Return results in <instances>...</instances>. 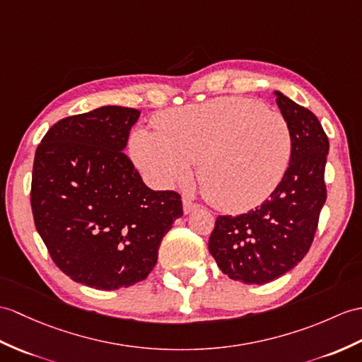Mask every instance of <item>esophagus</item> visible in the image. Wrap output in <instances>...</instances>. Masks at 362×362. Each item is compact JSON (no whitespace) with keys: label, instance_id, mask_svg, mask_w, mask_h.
Here are the masks:
<instances>
[{"label":"esophagus","instance_id":"obj_1","mask_svg":"<svg viewBox=\"0 0 362 362\" xmlns=\"http://www.w3.org/2000/svg\"><path fill=\"white\" fill-rule=\"evenodd\" d=\"M200 205L197 204V202L191 200L189 197H183V211L185 214H189L192 211H196V209H199Z\"/></svg>","mask_w":362,"mask_h":362}]
</instances>
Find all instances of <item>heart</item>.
<instances>
[{
    "mask_svg": "<svg viewBox=\"0 0 362 362\" xmlns=\"http://www.w3.org/2000/svg\"><path fill=\"white\" fill-rule=\"evenodd\" d=\"M157 132L136 129L131 151L157 185L187 182L191 163L205 197L223 211H243L272 194L291 154V136L279 114L248 100L226 97L165 112Z\"/></svg>",
    "mask_w": 362,
    "mask_h": 362,
    "instance_id": "b5f03b06",
    "label": "heart"
}]
</instances>
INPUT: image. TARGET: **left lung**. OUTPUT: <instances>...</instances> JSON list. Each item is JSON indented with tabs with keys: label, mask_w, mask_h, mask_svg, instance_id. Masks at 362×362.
I'll return each mask as SVG.
<instances>
[{
	"label": "left lung",
	"mask_w": 362,
	"mask_h": 362,
	"mask_svg": "<svg viewBox=\"0 0 362 362\" xmlns=\"http://www.w3.org/2000/svg\"><path fill=\"white\" fill-rule=\"evenodd\" d=\"M291 136L290 165L262 205L217 216L208 248L230 279L262 285L295 268L308 253L325 204L329 137L310 109L276 90Z\"/></svg>",
	"instance_id": "8db88e82"
}]
</instances>
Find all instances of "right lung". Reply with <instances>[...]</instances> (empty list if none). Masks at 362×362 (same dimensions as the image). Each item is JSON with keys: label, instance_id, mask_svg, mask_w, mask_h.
Wrapping results in <instances>:
<instances>
[{"label": "right lung", "instance_id": "1", "mask_svg": "<svg viewBox=\"0 0 362 362\" xmlns=\"http://www.w3.org/2000/svg\"><path fill=\"white\" fill-rule=\"evenodd\" d=\"M139 109L102 106L57 122L35 151L30 205L50 257L97 290L131 287L153 270L183 214L175 191H153L123 153Z\"/></svg>", "mask_w": 362, "mask_h": 362}]
</instances>
